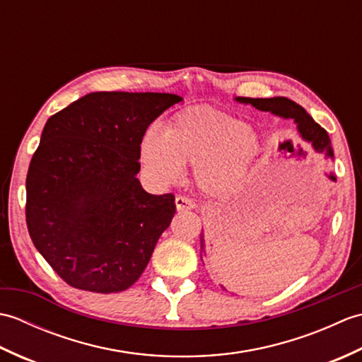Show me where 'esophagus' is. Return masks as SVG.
Returning a JSON list of instances; mask_svg holds the SVG:
<instances>
[{
    "mask_svg": "<svg viewBox=\"0 0 362 362\" xmlns=\"http://www.w3.org/2000/svg\"><path fill=\"white\" fill-rule=\"evenodd\" d=\"M175 206H177V210H179V211H187V210H193L196 204L185 196H177L175 197Z\"/></svg>",
    "mask_w": 362,
    "mask_h": 362,
    "instance_id": "34e87169",
    "label": "esophagus"
}]
</instances>
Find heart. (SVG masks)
I'll use <instances>...</instances> for the list:
<instances>
[{
  "instance_id": "obj_1",
  "label": "heart",
  "mask_w": 362,
  "mask_h": 362,
  "mask_svg": "<svg viewBox=\"0 0 362 362\" xmlns=\"http://www.w3.org/2000/svg\"><path fill=\"white\" fill-rule=\"evenodd\" d=\"M259 156L255 130L213 107L182 110L165 132L151 127L140 143V158L153 180L171 183L180 177L183 165H191L197 187L213 196L240 189Z\"/></svg>"
}]
</instances>
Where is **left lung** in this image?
<instances>
[{"label":"left lung","instance_id":"obj_1","mask_svg":"<svg viewBox=\"0 0 362 362\" xmlns=\"http://www.w3.org/2000/svg\"><path fill=\"white\" fill-rule=\"evenodd\" d=\"M238 103L243 104H250L255 107V109L261 112H271L276 117H281L284 119H294L300 135L305 141L313 144V148L319 153H324L327 158H333V149H332V141H329V136L324 127H320L316 121H314L302 105L297 103L291 101L288 98L276 96V98H235ZM328 179L336 182V177L333 173L328 174ZM204 233H201V249L204 252ZM202 258V253H201Z\"/></svg>","mask_w":362,"mask_h":362}]
</instances>
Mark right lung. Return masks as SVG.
Here are the masks:
<instances>
[{
    "mask_svg": "<svg viewBox=\"0 0 362 362\" xmlns=\"http://www.w3.org/2000/svg\"><path fill=\"white\" fill-rule=\"evenodd\" d=\"M182 98L96 91L46 121L26 177L35 249L70 286L121 292L140 279L175 213L136 174L151 122Z\"/></svg>",
    "mask_w": 362,
    "mask_h": 362,
    "instance_id": "obj_1",
    "label": "right lung"
}]
</instances>
